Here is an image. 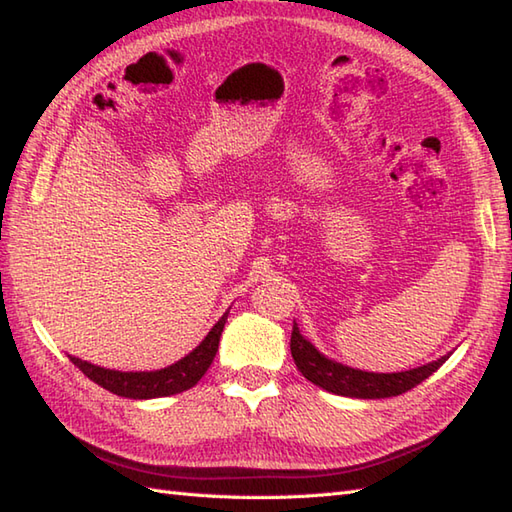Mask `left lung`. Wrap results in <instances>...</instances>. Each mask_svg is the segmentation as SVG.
<instances>
[{
  "instance_id": "1",
  "label": "left lung",
  "mask_w": 512,
  "mask_h": 512,
  "mask_svg": "<svg viewBox=\"0 0 512 512\" xmlns=\"http://www.w3.org/2000/svg\"><path fill=\"white\" fill-rule=\"evenodd\" d=\"M290 352L292 358H295L297 369L310 380V383L319 385L325 391H332V394L350 398H391L405 394V391L420 385L424 378H429L449 358L447 354L433 363L416 369H407V372H363V369L347 367L325 358L308 339H303L297 323H292Z\"/></svg>"
}]
</instances>
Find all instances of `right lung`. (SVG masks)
<instances>
[{
    "mask_svg": "<svg viewBox=\"0 0 512 512\" xmlns=\"http://www.w3.org/2000/svg\"><path fill=\"white\" fill-rule=\"evenodd\" d=\"M226 317L228 312L222 314V319L213 325L211 332L204 336V341L191 354L165 369H156V372H116V369H105L88 361H81L76 356H70V361L90 380H94L96 385L112 391L116 396L134 400L173 396L191 389L206 374V369L211 367L217 345H220Z\"/></svg>",
    "mask_w": 512,
    "mask_h": 512,
    "instance_id": "obj_1",
    "label": "right lung"
}]
</instances>
